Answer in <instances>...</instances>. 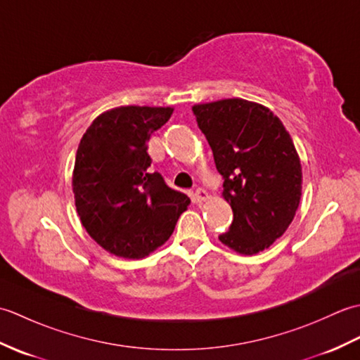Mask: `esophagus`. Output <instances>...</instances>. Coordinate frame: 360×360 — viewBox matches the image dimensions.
I'll return each instance as SVG.
<instances>
[{
  "label": "esophagus",
  "instance_id": "1",
  "mask_svg": "<svg viewBox=\"0 0 360 360\" xmlns=\"http://www.w3.org/2000/svg\"><path fill=\"white\" fill-rule=\"evenodd\" d=\"M207 192H205L204 188H201V187H198L196 190H195V193H193V201L195 202H201V201H204V200H207Z\"/></svg>",
  "mask_w": 360,
  "mask_h": 360
}]
</instances>
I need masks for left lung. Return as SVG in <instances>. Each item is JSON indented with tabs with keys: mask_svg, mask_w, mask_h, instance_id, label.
<instances>
[{
	"mask_svg": "<svg viewBox=\"0 0 360 360\" xmlns=\"http://www.w3.org/2000/svg\"><path fill=\"white\" fill-rule=\"evenodd\" d=\"M192 111L233 212L219 241L243 255L267 249L300 204L302 165L292 139L269 108L243 98L195 105Z\"/></svg>",
	"mask_w": 360,
	"mask_h": 360,
	"instance_id": "obj_1",
	"label": "left lung"
}]
</instances>
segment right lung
Here are the masks:
<instances>
[{
  "label": "right lung",
  "mask_w": 360,
  "mask_h": 360,
  "mask_svg": "<svg viewBox=\"0 0 360 360\" xmlns=\"http://www.w3.org/2000/svg\"><path fill=\"white\" fill-rule=\"evenodd\" d=\"M173 108L120 106L101 114L75 155L72 192L83 227L110 254L143 258L170 238L190 198L151 172L150 136Z\"/></svg>",
  "instance_id": "add662e5"
}]
</instances>
